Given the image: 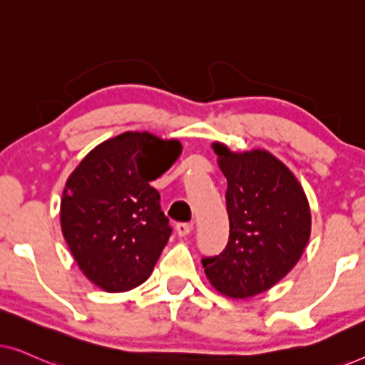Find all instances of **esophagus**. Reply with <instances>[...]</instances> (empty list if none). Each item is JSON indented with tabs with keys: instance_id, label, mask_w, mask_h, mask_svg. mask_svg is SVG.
I'll return each mask as SVG.
<instances>
[{
	"instance_id": "1",
	"label": "esophagus",
	"mask_w": 365,
	"mask_h": 365,
	"mask_svg": "<svg viewBox=\"0 0 365 365\" xmlns=\"http://www.w3.org/2000/svg\"><path fill=\"white\" fill-rule=\"evenodd\" d=\"M192 231V224H186V222H181L176 226V234L179 237H186L187 234H191Z\"/></svg>"
}]
</instances>
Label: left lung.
I'll use <instances>...</instances> for the list:
<instances>
[{
  "mask_svg": "<svg viewBox=\"0 0 365 365\" xmlns=\"http://www.w3.org/2000/svg\"><path fill=\"white\" fill-rule=\"evenodd\" d=\"M227 179L229 242L204 257L206 277L232 299L262 294L296 266L311 237V207L294 173L266 149L234 153L212 143Z\"/></svg>",
  "mask_w": 365,
  "mask_h": 365,
  "instance_id": "8db88e82",
  "label": "left lung"
}]
</instances>
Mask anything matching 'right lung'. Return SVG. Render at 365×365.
Here are the masks:
<instances>
[{"instance_id": "1", "label": "right lung", "mask_w": 365, "mask_h": 365, "mask_svg": "<svg viewBox=\"0 0 365 365\" xmlns=\"http://www.w3.org/2000/svg\"><path fill=\"white\" fill-rule=\"evenodd\" d=\"M182 151L178 139L126 131L91 149L69 174L61 231L78 267L106 292H124L151 276L168 239V217L151 181Z\"/></svg>"}]
</instances>
